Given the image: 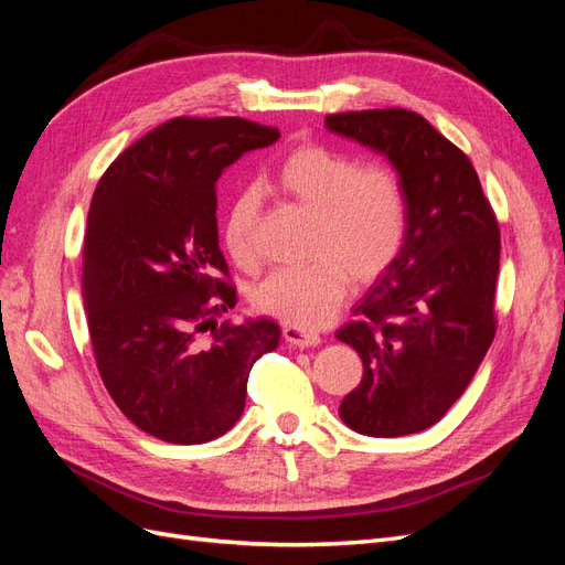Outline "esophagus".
Listing matches in <instances>:
<instances>
[{"label":"esophagus","instance_id":"34e87169","mask_svg":"<svg viewBox=\"0 0 565 565\" xmlns=\"http://www.w3.org/2000/svg\"><path fill=\"white\" fill-rule=\"evenodd\" d=\"M282 337L289 347H297V349H309V347H318L320 344V334L318 332H309V330H301L295 328V324H285L282 328Z\"/></svg>","mask_w":565,"mask_h":565}]
</instances>
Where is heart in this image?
Returning <instances> with one entry per match:
<instances>
[{"instance_id": "obj_1", "label": "heart", "mask_w": 565, "mask_h": 565, "mask_svg": "<svg viewBox=\"0 0 565 565\" xmlns=\"http://www.w3.org/2000/svg\"><path fill=\"white\" fill-rule=\"evenodd\" d=\"M280 191L316 212L309 264L282 266L256 285V309L295 328H320L355 282H370L396 262L407 231V200L398 174L386 164H358L328 146L306 143L280 162ZM262 200L241 191L224 218V247L231 259L252 268L259 262L256 224Z\"/></svg>"}]
</instances>
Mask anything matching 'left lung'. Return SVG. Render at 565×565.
<instances>
[{
  "instance_id": "1",
  "label": "left lung",
  "mask_w": 565,
  "mask_h": 565,
  "mask_svg": "<svg viewBox=\"0 0 565 565\" xmlns=\"http://www.w3.org/2000/svg\"><path fill=\"white\" fill-rule=\"evenodd\" d=\"M324 127L384 156L407 200L401 254L337 332L363 361L339 417L363 436L417 434L465 393L498 330V218L469 158L422 115L339 113Z\"/></svg>"
}]
</instances>
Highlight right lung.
Listing matches in <instances>:
<instances>
[{
    "label": "right lung",
    "instance_id": "right-lung-1",
    "mask_svg": "<svg viewBox=\"0 0 565 565\" xmlns=\"http://www.w3.org/2000/svg\"><path fill=\"white\" fill-rule=\"evenodd\" d=\"M278 139L241 117H174L96 185L82 262L96 365L125 417L160 440L224 436L243 415L256 358L280 341L268 318L216 322L237 301L218 249L216 181Z\"/></svg>",
    "mask_w": 565,
    "mask_h": 565
}]
</instances>
